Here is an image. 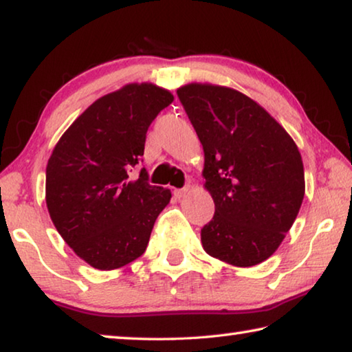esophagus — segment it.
<instances>
[{"mask_svg":"<svg viewBox=\"0 0 352 352\" xmlns=\"http://www.w3.org/2000/svg\"><path fill=\"white\" fill-rule=\"evenodd\" d=\"M189 188H182V189H175L174 190V195H175V199H178V200H180V199H183L184 197V195H186V194H189Z\"/></svg>","mask_w":352,"mask_h":352,"instance_id":"34e87169","label":"esophagus"}]
</instances>
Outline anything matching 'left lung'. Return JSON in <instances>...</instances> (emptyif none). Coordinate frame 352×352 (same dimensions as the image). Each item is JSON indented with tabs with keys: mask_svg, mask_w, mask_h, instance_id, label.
Instances as JSON below:
<instances>
[{
	"mask_svg": "<svg viewBox=\"0 0 352 352\" xmlns=\"http://www.w3.org/2000/svg\"><path fill=\"white\" fill-rule=\"evenodd\" d=\"M204 146L205 189L216 205L201 245L234 267L276 252L305 199V168L295 141L247 94L212 83L177 90Z\"/></svg>",
	"mask_w": 352,
	"mask_h": 352,
	"instance_id": "obj_1",
	"label": "left lung"
}]
</instances>
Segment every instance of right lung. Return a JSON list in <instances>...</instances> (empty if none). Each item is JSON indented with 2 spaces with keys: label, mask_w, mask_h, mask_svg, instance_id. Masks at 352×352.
<instances>
[{
  "label": "right lung",
  "mask_w": 352,
  "mask_h": 352,
  "mask_svg": "<svg viewBox=\"0 0 352 352\" xmlns=\"http://www.w3.org/2000/svg\"><path fill=\"white\" fill-rule=\"evenodd\" d=\"M174 94L155 83H127L88 107L67 129L46 166L52 223L87 264L115 270L146 252L170 190L132 168L144 153L147 129Z\"/></svg>",
  "instance_id": "add662e5"
}]
</instances>
